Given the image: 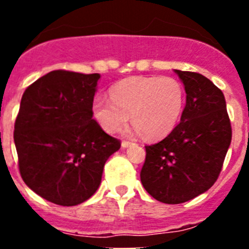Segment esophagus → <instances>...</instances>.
<instances>
[{
    "mask_svg": "<svg viewBox=\"0 0 249 249\" xmlns=\"http://www.w3.org/2000/svg\"><path fill=\"white\" fill-rule=\"evenodd\" d=\"M132 144H135V143H132V142H129V141H122V147H123V148H127V147L132 146Z\"/></svg>",
    "mask_w": 249,
    "mask_h": 249,
    "instance_id": "obj_1",
    "label": "esophagus"
}]
</instances>
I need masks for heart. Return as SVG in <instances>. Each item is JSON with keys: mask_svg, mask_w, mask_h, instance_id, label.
Segmentation results:
<instances>
[{"mask_svg": "<svg viewBox=\"0 0 249 249\" xmlns=\"http://www.w3.org/2000/svg\"><path fill=\"white\" fill-rule=\"evenodd\" d=\"M184 98L183 86L172 77H128L112 86L111 98H94L92 113L107 133L120 131L131 114L144 137L162 140L177 126Z\"/></svg>", "mask_w": 249, "mask_h": 249, "instance_id": "b5f03b06", "label": "heart"}]
</instances>
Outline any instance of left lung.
Wrapping results in <instances>:
<instances>
[{
    "instance_id": "left-lung-1",
    "label": "left lung",
    "mask_w": 249,
    "mask_h": 249,
    "mask_svg": "<svg viewBox=\"0 0 249 249\" xmlns=\"http://www.w3.org/2000/svg\"><path fill=\"white\" fill-rule=\"evenodd\" d=\"M186 91V107L164 140L146 146L141 169L144 190L162 203L178 204L217 181L232 140L223 92L197 72L175 70Z\"/></svg>"
}]
</instances>
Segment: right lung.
Listing matches in <instances>:
<instances>
[{"mask_svg": "<svg viewBox=\"0 0 249 249\" xmlns=\"http://www.w3.org/2000/svg\"><path fill=\"white\" fill-rule=\"evenodd\" d=\"M100 74L57 70L26 89L13 140L21 177L58 206H76L98 190L106 160L121 142L93 120Z\"/></svg>", "mask_w": 249, "mask_h": 249, "instance_id": "right-lung-1", "label": "right lung"}]
</instances>
